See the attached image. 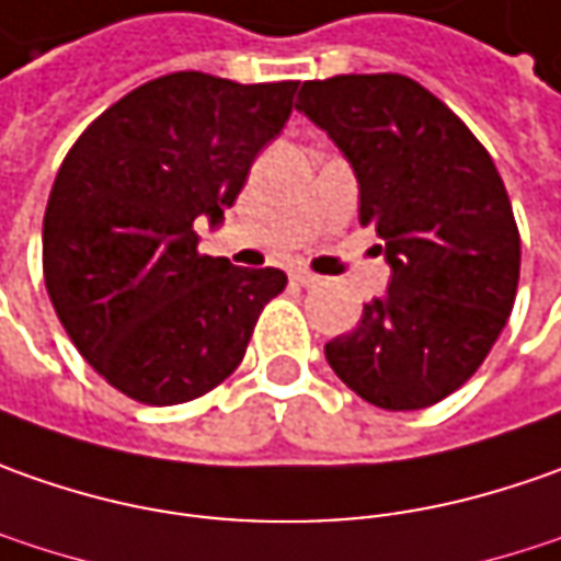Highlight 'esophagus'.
Returning a JSON list of instances; mask_svg holds the SVG:
<instances>
[{"label": "esophagus", "instance_id": "34e87169", "mask_svg": "<svg viewBox=\"0 0 561 561\" xmlns=\"http://www.w3.org/2000/svg\"><path fill=\"white\" fill-rule=\"evenodd\" d=\"M291 282H298L304 288H313V285H319V276L310 273V270H304V266H298V270H291Z\"/></svg>", "mask_w": 561, "mask_h": 561}]
</instances>
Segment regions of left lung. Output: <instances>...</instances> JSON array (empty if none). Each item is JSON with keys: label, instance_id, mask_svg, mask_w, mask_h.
<instances>
[{"label": "left lung", "instance_id": "obj_1", "mask_svg": "<svg viewBox=\"0 0 561 561\" xmlns=\"http://www.w3.org/2000/svg\"><path fill=\"white\" fill-rule=\"evenodd\" d=\"M298 111L351 161L359 222L391 263L388 295L325 359L366 403L425 410L478 373L512 313L522 239L506 185L472 129L403 73L307 80Z\"/></svg>", "mask_w": 561, "mask_h": 561}]
</instances>
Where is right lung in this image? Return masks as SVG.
I'll list each match as a JSON object with an SVG mask.
<instances>
[{"label":"right lung","instance_id":"obj_1","mask_svg":"<svg viewBox=\"0 0 561 561\" xmlns=\"http://www.w3.org/2000/svg\"><path fill=\"white\" fill-rule=\"evenodd\" d=\"M298 80L236 83L176 70L102 111L58 167L43 217V279L73 347L111 388L173 407L242 363L282 270L198 251L257 151L291 114Z\"/></svg>","mask_w":561,"mask_h":561}]
</instances>
